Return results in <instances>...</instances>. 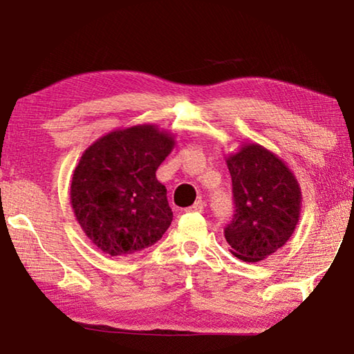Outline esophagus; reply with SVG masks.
<instances>
[{"label":"esophagus","mask_w":354,"mask_h":354,"mask_svg":"<svg viewBox=\"0 0 354 354\" xmlns=\"http://www.w3.org/2000/svg\"><path fill=\"white\" fill-rule=\"evenodd\" d=\"M203 210H204V203L201 199L196 201V203L193 205L187 207V209H185V212H189V213H201Z\"/></svg>","instance_id":"34e87169"}]
</instances>
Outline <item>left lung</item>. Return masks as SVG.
I'll return each mask as SVG.
<instances>
[{
	"label": "left lung",
	"instance_id": "obj_1",
	"mask_svg": "<svg viewBox=\"0 0 354 354\" xmlns=\"http://www.w3.org/2000/svg\"><path fill=\"white\" fill-rule=\"evenodd\" d=\"M234 213L224 236L232 253L258 262L292 236L301 214V189L288 165L259 144H244L227 158Z\"/></svg>",
	"mask_w": 354,
	"mask_h": 354
}]
</instances>
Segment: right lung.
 <instances>
[{"instance_id": "right-lung-1", "label": "right lung", "mask_w": 354, "mask_h": 354, "mask_svg": "<svg viewBox=\"0 0 354 354\" xmlns=\"http://www.w3.org/2000/svg\"><path fill=\"white\" fill-rule=\"evenodd\" d=\"M175 145L151 124L110 131L82 153L71 184L86 236L110 256H131L162 238L173 212L156 170Z\"/></svg>"}]
</instances>
